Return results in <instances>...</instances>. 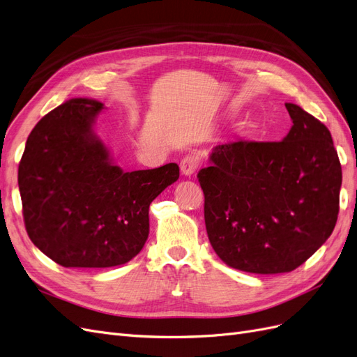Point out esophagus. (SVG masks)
I'll use <instances>...</instances> for the list:
<instances>
[{"label": "esophagus", "instance_id": "34e87169", "mask_svg": "<svg viewBox=\"0 0 357 357\" xmlns=\"http://www.w3.org/2000/svg\"><path fill=\"white\" fill-rule=\"evenodd\" d=\"M199 156L197 153H189L180 162V169L185 176H192L199 167Z\"/></svg>", "mask_w": 357, "mask_h": 357}]
</instances>
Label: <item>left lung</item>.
I'll return each mask as SVG.
<instances>
[{
	"mask_svg": "<svg viewBox=\"0 0 357 357\" xmlns=\"http://www.w3.org/2000/svg\"><path fill=\"white\" fill-rule=\"evenodd\" d=\"M286 109L294 125L282 142L215 146L198 172L208 240L240 271H294L338 219L342 172L329 129L296 104Z\"/></svg>",
	"mask_w": 357,
	"mask_h": 357,
	"instance_id": "obj_1",
	"label": "left lung"
}]
</instances>
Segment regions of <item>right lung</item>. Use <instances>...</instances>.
I'll return each mask as SVG.
<instances>
[{
	"label": "right lung",
	"mask_w": 357,
	"mask_h": 357,
	"mask_svg": "<svg viewBox=\"0 0 357 357\" xmlns=\"http://www.w3.org/2000/svg\"><path fill=\"white\" fill-rule=\"evenodd\" d=\"M104 104L73 98L32 129L17 183L31 241L66 268H110L149 236V207L177 181V164L125 172L93 131Z\"/></svg>",
	"instance_id": "right-lung-1"
}]
</instances>
